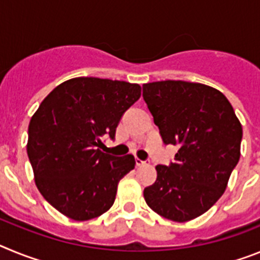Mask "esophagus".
<instances>
[{
    "label": "esophagus",
    "instance_id": "obj_1",
    "mask_svg": "<svg viewBox=\"0 0 260 260\" xmlns=\"http://www.w3.org/2000/svg\"><path fill=\"white\" fill-rule=\"evenodd\" d=\"M146 164V161H143V160H141V158H135V165L137 167H143V165Z\"/></svg>",
    "mask_w": 260,
    "mask_h": 260
}]
</instances>
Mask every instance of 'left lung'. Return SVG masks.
Here are the masks:
<instances>
[{
    "instance_id": "left-lung-1",
    "label": "left lung",
    "mask_w": 260,
    "mask_h": 260,
    "mask_svg": "<svg viewBox=\"0 0 260 260\" xmlns=\"http://www.w3.org/2000/svg\"><path fill=\"white\" fill-rule=\"evenodd\" d=\"M143 99L164 143L180 147L176 162L156 165L144 199L165 219L189 221L224 194L240 160L242 125L228 99L206 84L152 82L143 84Z\"/></svg>"
}]
</instances>
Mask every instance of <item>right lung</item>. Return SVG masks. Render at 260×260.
<instances>
[{
    "label": "right lung",
    "instance_id": "obj_1",
    "mask_svg": "<svg viewBox=\"0 0 260 260\" xmlns=\"http://www.w3.org/2000/svg\"><path fill=\"white\" fill-rule=\"evenodd\" d=\"M141 98V86L122 80L69 79L41 102L28 125L27 153L39 191L62 215L86 221L114 203L121 178L135 167L133 155L98 148L112 139L125 110Z\"/></svg>",
    "mask_w": 260,
    "mask_h": 260
}]
</instances>
